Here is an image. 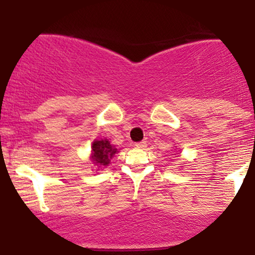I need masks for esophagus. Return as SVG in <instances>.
<instances>
[{"instance_id":"34e87169","label":"esophagus","mask_w":255,"mask_h":255,"mask_svg":"<svg viewBox=\"0 0 255 255\" xmlns=\"http://www.w3.org/2000/svg\"><path fill=\"white\" fill-rule=\"evenodd\" d=\"M146 145H147V144H146V141H140V142H136V144H135L137 148H145Z\"/></svg>"}]
</instances>
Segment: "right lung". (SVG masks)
<instances>
[{
	"instance_id": "1",
	"label": "right lung",
	"mask_w": 255,
	"mask_h": 255,
	"mask_svg": "<svg viewBox=\"0 0 255 255\" xmlns=\"http://www.w3.org/2000/svg\"><path fill=\"white\" fill-rule=\"evenodd\" d=\"M118 152L119 150L116 148V146L111 144L107 137L93 140L92 146H91L90 159L92 164L96 166V171L109 165L113 157Z\"/></svg>"
}]
</instances>
